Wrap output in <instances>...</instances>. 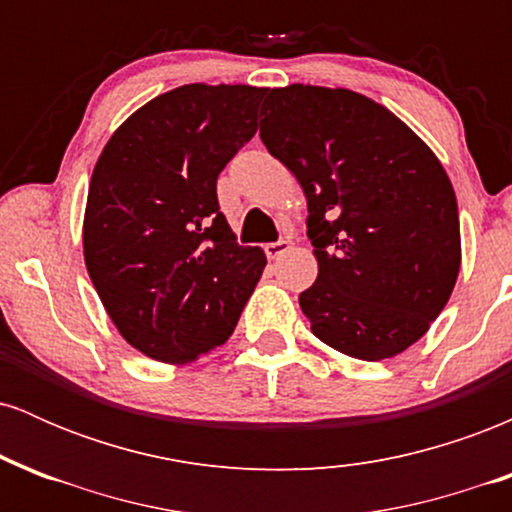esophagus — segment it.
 <instances>
[{
	"instance_id": "esophagus-1",
	"label": "esophagus",
	"mask_w": 512,
	"mask_h": 512,
	"mask_svg": "<svg viewBox=\"0 0 512 512\" xmlns=\"http://www.w3.org/2000/svg\"><path fill=\"white\" fill-rule=\"evenodd\" d=\"M289 248H291L289 240H276V243H267V245H264V252H267L269 260H276V257L284 255V252L289 250Z\"/></svg>"
}]
</instances>
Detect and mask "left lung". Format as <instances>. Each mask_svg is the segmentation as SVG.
<instances>
[{
  "mask_svg": "<svg viewBox=\"0 0 512 512\" xmlns=\"http://www.w3.org/2000/svg\"><path fill=\"white\" fill-rule=\"evenodd\" d=\"M260 139L301 182L317 279L298 296L320 342L383 361L428 332L460 272L448 173L390 110L349 88L264 98Z\"/></svg>",
  "mask_w": 512,
  "mask_h": 512,
  "instance_id": "8db88e82",
  "label": "left lung"
}]
</instances>
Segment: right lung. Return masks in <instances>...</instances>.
Instances as JSON below:
<instances>
[{
	"label": "right lung",
	"instance_id": "obj_1",
	"mask_svg": "<svg viewBox=\"0 0 512 512\" xmlns=\"http://www.w3.org/2000/svg\"><path fill=\"white\" fill-rule=\"evenodd\" d=\"M267 88L187 84L105 144L84 216L88 276L134 349L190 363L231 337L267 257L238 245L216 178L255 137Z\"/></svg>",
	"mask_w": 512,
	"mask_h": 512
}]
</instances>
